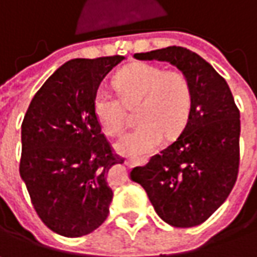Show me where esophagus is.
<instances>
[{"instance_id": "esophagus-1", "label": "esophagus", "mask_w": 257, "mask_h": 257, "mask_svg": "<svg viewBox=\"0 0 257 257\" xmlns=\"http://www.w3.org/2000/svg\"><path fill=\"white\" fill-rule=\"evenodd\" d=\"M144 164H145V161H144ZM125 165H128V166H134L135 162H134L132 159H125Z\"/></svg>"}]
</instances>
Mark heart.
I'll list each match as a JSON object with an SVG mask.
<instances>
[{
    "instance_id": "1",
    "label": "heart",
    "mask_w": 257,
    "mask_h": 257,
    "mask_svg": "<svg viewBox=\"0 0 257 257\" xmlns=\"http://www.w3.org/2000/svg\"><path fill=\"white\" fill-rule=\"evenodd\" d=\"M118 95L98 89L93 112L105 134L119 135L126 123V108L138 106L137 128L125 134L115 149L126 156L142 158L155 152L166 138H175L186 126L192 111V86L179 69L154 64H135L113 79Z\"/></svg>"
}]
</instances>
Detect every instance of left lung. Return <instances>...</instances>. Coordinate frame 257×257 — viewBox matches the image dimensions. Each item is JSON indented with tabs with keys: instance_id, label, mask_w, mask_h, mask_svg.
Listing matches in <instances>:
<instances>
[{
	"instance_id": "left-lung-1",
	"label": "left lung",
	"mask_w": 257,
	"mask_h": 257,
	"mask_svg": "<svg viewBox=\"0 0 257 257\" xmlns=\"http://www.w3.org/2000/svg\"><path fill=\"white\" fill-rule=\"evenodd\" d=\"M134 57L166 61L185 72L192 86V111L178 139L131 179L145 189L155 212L175 227L210 217L233 189L239 172L240 113L229 85L198 54L168 47Z\"/></svg>"
}]
</instances>
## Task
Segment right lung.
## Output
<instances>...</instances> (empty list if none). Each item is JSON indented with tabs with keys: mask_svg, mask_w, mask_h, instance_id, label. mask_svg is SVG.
<instances>
[{
	"mask_svg": "<svg viewBox=\"0 0 257 257\" xmlns=\"http://www.w3.org/2000/svg\"><path fill=\"white\" fill-rule=\"evenodd\" d=\"M122 55L65 62L34 95L21 125L20 175L32 206L52 232L79 237L105 222L112 202V152L93 112L102 79Z\"/></svg>",
	"mask_w": 257,
	"mask_h": 257,
	"instance_id": "add662e5",
	"label": "right lung"
}]
</instances>
